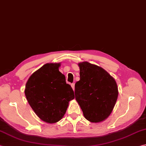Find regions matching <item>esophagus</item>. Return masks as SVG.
<instances>
[{
    "instance_id": "obj_1",
    "label": "esophagus",
    "mask_w": 146,
    "mask_h": 146,
    "mask_svg": "<svg viewBox=\"0 0 146 146\" xmlns=\"http://www.w3.org/2000/svg\"><path fill=\"white\" fill-rule=\"evenodd\" d=\"M71 87H72L73 90H75V84H74V83H73V84H71Z\"/></svg>"
}]
</instances>
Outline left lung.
I'll return each mask as SVG.
<instances>
[{
	"label": "left lung",
	"instance_id": "left-lung-1",
	"mask_svg": "<svg viewBox=\"0 0 146 146\" xmlns=\"http://www.w3.org/2000/svg\"><path fill=\"white\" fill-rule=\"evenodd\" d=\"M80 80L75 85V99L85 118L103 121L112 112L118 96L116 81L106 71L88 62L79 63Z\"/></svg>",
	"mask_w": 146,
	"mask_h": 146
}]
</instances>
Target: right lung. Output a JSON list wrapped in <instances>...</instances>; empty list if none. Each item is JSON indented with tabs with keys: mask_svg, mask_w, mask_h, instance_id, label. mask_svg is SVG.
Returning <instances> with one entry per match:
<instances>
[{
	"mask_svg": "<svg viewBox=\"0 0 146 146\" xmlns=\"http://www.w3.org/2000/svg\"><path fill=\"white\" fill-rule=\"evenodd\" d=\"M60 63H47L30 76L25 93L28 103L42 120L58 122L63 117L68 102L75 98L65 76L59 71Z\"/></svg>",
	"mask_w": 146,
	"mask_h": 146,
	"instance_id": "obj_1",
	"label": "right lung"
}]
</instances>
